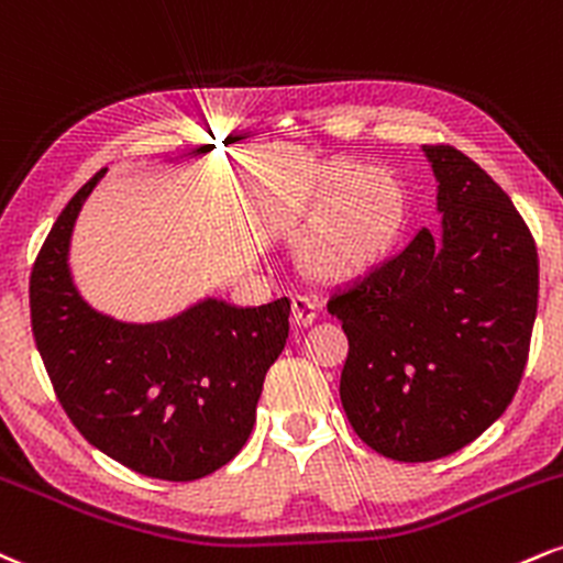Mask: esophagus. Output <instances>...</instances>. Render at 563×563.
Wrapping results in <instances>:
<instances>
[{
	"label": "esophagus",
	"instance_id": "1",
	"mask_svg": "<svg viewBox=\"0 0 563 563\" xmlns=\"http://www.w3.org/2000/svg\"><path fill=\"white\" fill-rule=\"evenodd\" d=\"M292 308H295L297 327H310V323L316 321V316H319V302L308 295H295Z\"/></svg>",
	"mask_w": 563,
	"mask_h": 563
}]
</instances>
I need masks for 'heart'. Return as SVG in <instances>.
Here are the masks:
<instances>
[{"mask_svg": "<svg viewBox=\"0 0 563 563\" xmlns=\"http://www.w3.org/2000/svg\"><path fill=\"white\" fill-rule=\"evenodd\" d=\"M336 165L327 178L329 208L306 236V266L323 279H345L366 271L393 240L400 221V195L385 174H358Z\"/></svg>", "mask_w": 563, "mask_h": 563, "instance_id": "b5f03b06", "label": "heart"}]
</instances>
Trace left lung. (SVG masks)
Listing matches in <instances>:
<instances>
[{
    "label": "left lung",
    "mask_w": 563,
    "mask_h": 563,
    "mask_svg": "<svg viewBox=\"0 0 563 563\" xmlns=\"http://www.w3.org/2000/svg\"><path fill=\"white\" fill-rule=\"evenodd\" d=\"M440 231L329 297L347 334L340 400L355 434L393 461L468 445L514 400L538 313V250L508 195L464 152L421 147Z\"/></svg>",
    "instance_id": "8db88e82"
}]
</instances>
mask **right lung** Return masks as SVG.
<instances>
[{"mask_svg": "<svg viewBox=\"0 0 563 563\" xmlns=\"http://www.w3.org/2000/svg\"><path fill=\"white\" fill-rule=\"evenodd\" d=\"M86 181L31 271V327L57 400L97 451L144 477L191 482L247 442L271 363L289 336V297L257 308L205 297L163 321H121L84 300L70 236Z\"/></svg>", "mask_w": 563, "mask_h": 563, "instance_id": "right-lung-1", "label": "right lung"}]
</instances>
